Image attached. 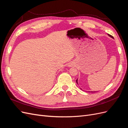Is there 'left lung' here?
<instances>
[{
    "label": "left lung",
    "instance_id": "left-lung-1",
    "mask_svg": "<svg viewBox=\"0 0 128 128\" xmlns=\"http://www.w3.org/2000/svg\"><path fill=\"white\" fill-rule=\"evenodd\" d=\"M108 36H110V37H112V38H113V37L112 36H111V35H110V34H108ZM76 83H77V84H78V83H77V80H76ZM91 92H96V91H94H94H92Z\"/></svg>",
    "mask_w": 128,
    "mask_h": 128
}]
</instances>
